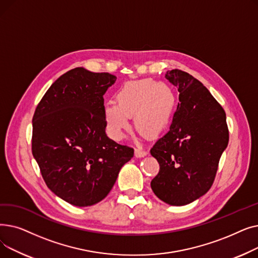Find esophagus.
<instances>
[{"instance_id":"1","label":"esophagus","mask_w":258,"mask_h":258,"mask_svg":"<svg viewBox=\"0 0 258 258\" xmlns=\"http://www.w3.org/2000/svg\"><path fill=\"white\" fill-rule=\"evenodd\" d=\"M146 154H147V152L142 146H137L136 150H135V156H136L137 158H142V157L146 156Z\"/></svg>"}]
</instances>
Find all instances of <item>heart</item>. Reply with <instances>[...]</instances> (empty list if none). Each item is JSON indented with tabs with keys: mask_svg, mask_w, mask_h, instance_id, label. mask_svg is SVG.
<instances>
[{
	"mask_svg": "<svg viewBox=\"0 0 258 258\" xmlns=\"http://www.w3.org/2000/svg\"><path fill=\"white\" fill-rule=\"evenodd\" d=\"M117 101L106 105L104 117L108 135L114 140H121L131 128L130 116L134 114L137 130L150 136L163 131L172 114L174 96L167 85L143 79L122 86Z\"/></svg>",
	"mask_w": 258,
	"mask_h": 258,
	"instance_id": "1",
	"label": "heart"
}]
</instances>
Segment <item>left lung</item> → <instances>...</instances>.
Here are the masks:
<instances>
[{"mask_svg":"<svg viewBox=\"0 0 258 258\" xmlns=\"http://www.w3.org/2000/svg\"><path fill=\"white\" fill-rule=\"evenodd\" d=\"M165 78L178 89L180 102L169 131L151 148L160 165L151 186L166 204L183 206L212 186L229 131L224 108L201 81L178 69Z\"/></svg>","mask_w":258,"mask_h":258,"instance_id":"obj_1","label":"left lung"}]
</instances>
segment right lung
<instances>
[{
	"mask_svg": "<svg viewBox=\"0 0 258 258\" xmlns=\"http://www.w3.org/2000/svg\"><path fill=\"white\" fill-rule=\"evenodd\" d=\"M117 77L75 68L57 78L32 119V155L52 192L78 207L111 191L134 148L105 134L104 99Z\"/></svg>",
	"mask_w": 258,
	"mask_h": 258,
	"instance_id": "obj_1",
	"label": "right lung"
}]
</instances>
